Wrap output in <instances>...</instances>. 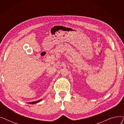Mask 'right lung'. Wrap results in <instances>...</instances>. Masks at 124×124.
I'll list each match as a JSON object with an SVG mask.
<instances>
[{
  "label": "right lung",
  "instance_id": "right-lung-1",
  "mask_svg": "<svg viewBox=\"0 0 124 124\" xmlns=\"http://www.w3.org/2000/svg\"><path fill=\"white\" fill-rule=\"evenodd\" d=\"M42 101V100H38V101H32V102H28L29 104H31V105H33V104H35V103H37L38 102H39L40 101Z\"/></svg>",
  "mask_w": 124,
  "mask_h": 124
}]
</instances>
